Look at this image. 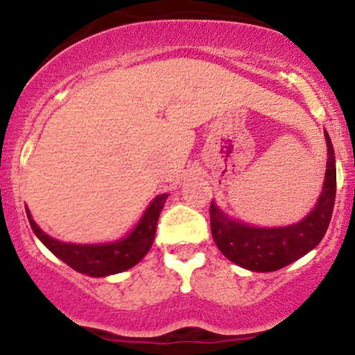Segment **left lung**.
I'll return each mask as SVG.
<instances>
[{"mask_svg": "<svg viewBox=\"0 0 355 355\" xmlns=\"http://www.w3.org/2000/svg\"><path fill=\"white\" fill-rule=\"evenodd\" d=\"M328 163L315 208L298 223L286 227H253L229 218L215 202L209 208L211 236L223 257L253 272H272L314 250L328 230L336 196L335 150L324 130Z\"/></svg>", "mask_w": 355, "mask_h": 355, "instance_id": "1", "label": "left lung"}]
</instances>
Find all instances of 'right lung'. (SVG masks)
<instances>
[{
    "mask_svg": "<svg viewBox=\"0 0 355 355\" xmlns=\"http://www.w3.org/2000/svg\"><path fill=\"white\" fill-rule=\"evenodd\" d=\"M166 198L168 194H161L154 198V201L146 209L140 222L137 223V227L128 236L114 241V243L104 244L62 243V241H57L48 236V234H44L36 225L29 209H26V213L33 232L55 257L60 258L64 263H67L69 267H72L78 272L86 274V276L105 277L132 269L133 265H137L146 257L147 251L153 246L157 218H159V213L163 209Z\"/></svg>",
    "mask_w": 355,
    "mask_h": 355,
    "instance_id": "add662e5",
    "label": "right lung"
}]
</instances>
